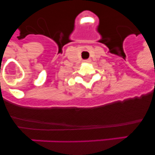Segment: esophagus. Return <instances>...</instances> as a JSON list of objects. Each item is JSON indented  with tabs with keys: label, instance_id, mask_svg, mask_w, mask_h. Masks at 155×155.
I'll return each mask as SVG.
<instances>
[{
	"label": "esophagus",
	"instance_id": "esophagus-1",
	"mask_svg": "<svg viewBox=\"0 0 155 155\" xmlns=\"http://www.w3.org/2000/svg\"><path fill=\"white\" fill-rule=\"evenodd\" d=\"M90 61H91V60H90V59H87V60H84V62H85V63H88V62H90Z\"/></svg>",
	"mask_w": 155,
	"mask_h": 155
}]
</instances>
